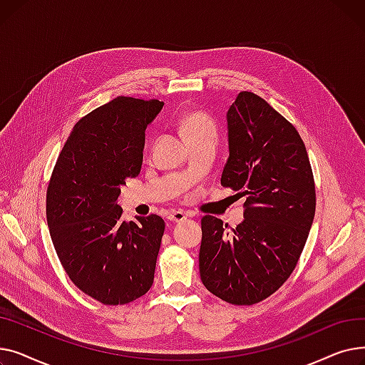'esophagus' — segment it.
<instances>
[{
    "label": "esophagus",
    "instance_id": "obj_1",
    "mask_svg": "<svg viewBox=\"0 0 365 365\" xmlns=\"http://www.w3.org/2000/svg\"><path fill=\"white\" fill-rule=\"evenodd\" d=\"M189 217V215L183 213V212H173L168 215V220L170 222H175V223H179V222H183Z\"/></svg>",
    "mask_w": 365,
    "mask_h": 365
}]
</instances>
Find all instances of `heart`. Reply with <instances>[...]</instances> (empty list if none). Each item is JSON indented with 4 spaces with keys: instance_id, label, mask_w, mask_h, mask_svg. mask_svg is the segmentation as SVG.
<instances>
[{
    "instance_id": "1",
    "label": "heart",
    "mask_w": 365,
    "mask_h": 365,
    "mask_svg": "<svg viewBox=\"0 0 365 365\" xmlns=\"http://www.w3.org/2000/svg\"><path fill=\"white\" fill-rule=\"evenodd\" d=\"M182 128L187 142L205 139V138H216V125L202 112H192L186 115L182 121Z\"/></svg>"
}]
</instances>
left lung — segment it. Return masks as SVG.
<instances>
[{"instance_id": "1", "label": "left lung", "mask_w": 365, "mask_h": 365, "mask_svg": "<svg viewBox=\"0 0 365 365\" xmlns=\"http://www.w3.org/2000/svg\"><path fill=\"white\" fill-rule=\"evenodd\" d=\"M229 158L220 183L245 197V219L226 231L201 219L200 275L232 304H255L289 279L315 216V182L300 134L260 96L241 91L227 110Z\"/></svg>"}]
</instances>
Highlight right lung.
<instances>
[{
  "mask_svg": "<svg viewBox=\"0 0 365 365\" xmlns=\"http://www.w3.org/2000/svg\"><path fill=\"white\" fill-rule=\"evenodd\" d=\"M163 102L118 96L75 124L47 187L50 237L69 279L103 304L148 293L165 229L150 215L123 220L121 186L136 178L145 130Z\"/></svg>",
  "mask_w": 365,
  "mask_h": 365,
  "instance_id": "obj_1",
  "label": "right lung"
}]
</instances>
